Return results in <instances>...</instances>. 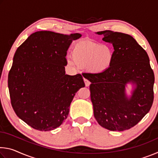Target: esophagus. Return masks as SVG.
I'll return each mask as SVG.
<instances>
[{"label": "esophagus", "mask_w": 158, "mask_h": 158, "mask_svg": "<svg viewBox=\"0 0 158 158\" xmlns=\"http://www.w3.org/2000/svg\"><path fill=\"white\" fill-rule=\"evenodd\" d=\"M84 83H85V86H89L90 84V82L87 79H84Z\"/></svg>", "instance_id": "obj_1"}]
</instances>
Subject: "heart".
Returning <instances> with one entry per match:
<instances>
[{
  "label": "heart",
  "instance_id": "1",
  "mask_svg": "<svg viewBox=\"0 0 158 158\" xmlns=\"http://www.w3.org/2000/svg\"><path fill=\"white\" fill-rule=\"evenodd\" d=\"M111 52L105 45H101L89 40H83L74 44L73 55L67 57L69 64L89 67L95 73L106 70L111 64Z\"/></svg>",
  "mask_w": 158,
  "mask_h": 158
}]
</instances>
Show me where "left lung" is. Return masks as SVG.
I'll return each mask as SVG.
<instances>
[{"mask_svg":"<svg viewBox=\"0 0 158 158\" xmlns=\"http://www.w3.org/2000/svg\"><path fill=\"white\" fill-rule=\"evenodd\" d=\"M102 40L114 47L111 64L100 73H88L90 99L96 121L111 131H123L137 125L153 102L155 77L145 50L130 35L99 31ZM133 85L131 95L126 93Z\"/></svg>","mask_w":158,"mask_h":158,"instance_id":"1","label":"left lung"}]
</instances>
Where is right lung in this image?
Here are the masks:
<instances>
[{
	"label": "right lung",
	"instance_id": "obj_1",
	"mask_svg": "<svg viewBox=\"0 0 158 158\" xmlns=\"http://www.w3.org/2000/svg\"><path fill=\"white\" fill-rule=\"evenodd\" d=\"M81 37L37 31L16 51L8 74L11 104L17 116L34 129L59 127L76 93L85 86L81 74L70 76L65 71L67 51Z\"/></svg>",
	"mask_w": 158,
	"mask_h": 158
}]
</instances>
